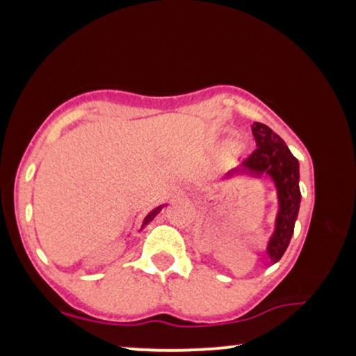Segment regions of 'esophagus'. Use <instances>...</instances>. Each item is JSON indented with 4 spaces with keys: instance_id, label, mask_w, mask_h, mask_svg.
Segmentation results:
<instances>
[{
    "instance_id": "esophagus-1",
    "label": "esophagus",
    "mask_w": 356,
    "mask_h": 356,
    "mask_svg": "<svg viewBox=\"0 0 356 356\" xmlns=\"http://www.w3.org/2000/svg\"><path fill=\"white\" fill-rule=\"evenodd\" d=\"M170 195L171 196H176V195H182V190L179 188V186H170Z\"/></svg>"
}]
</instances>
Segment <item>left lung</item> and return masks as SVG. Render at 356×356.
<instances>
[{
    "instance_id": "8db88e82",
    "label": "left lung",
    "mask_w": 356,
    "mask_h": 356,
    "mask_svg": "<svg viewBox=\"0 0 356 356\" xmlns=\"http://www.w3.org/2000/svg\"><path fill=\"white\" fill-rule=\"evenodd\" d=\"M251 130L257 149L243 161L242 166L227 172L226 177L234 174H251L256 177L268 176L273 180L280 209L275 221V232L267 245V257L270 262L276 264L291 243L298 216L301 200L298 185L300 165L286 143L272 129L265 124L254 122Z\"/></svg>"
}]
</instances>
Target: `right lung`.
<instances>
[{
    "label": "right lung",
    "instance_id": "obj_1",
    "mask_svg": "<svg viewBox=\"0 0 356 356\" xmlns=\"http://www.w3.org/2000/svg\"><path fill=\"white\" fill-rule=\"evenodd\" d=\"M161 207H163V206H160V207H156V209H154L152 210V212H150L147 216H146V218H144V221H143V226H141V229L144 227V226H146V225H149V222L150 221H152L154 218H155V215H159V212H160V210H161Z\"/></svg>",
    "mask_w": 356,
    "mask_h": 356
}]
</instances>
